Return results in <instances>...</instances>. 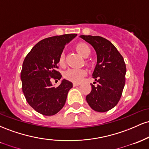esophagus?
I'll return each instance as SVG.
<instances>
[{
	"label": "esophagus",
	"mask_w": 149,
	"mask_h": 149,
	"mask_svg": "<svg viewBox=\"0 0 149 149\" xmlns=\"http://www.w3.org/2000/svg\"><path fill=\"white\" fill-rule=\"evenodd\" d=\"M73 86H74V87H76V86H78V85H80V83H73Z\"/></svg>",
	"instance_id": "1"
}]
</instances>
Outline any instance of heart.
<instances>
[{
  "label": "heart",
  "instance_id": "1",
  "mask_svg": "<svg viewBox=\"0 0 149 149\" xmlns=\"http://www.w3.org/2000/svg\"><path fill=\"white\" fill-rule=\"evenodd\" d=\"M76 50L83 56V57H88L91 53V49L85 42L78 43L76 47ZM65 64V55L64 53H61L59 58V66H64ZM87 74L86 70L83 69H69L64 73V76L67 80L74 82L80 83L83 79L85 75Z\"/></svg>",
  "mask_w": 149,
  "mask_h": 149
}]
</instances>
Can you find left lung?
<instances>
[{
	"mask_svg": "<svg viewBox=\"0 0 149 149\" xmlns=\"http://www.w3.org/2000/svg\"><path fill=\"white\" fill-rule=\"evenodd\" d=\"M80 37L94 47L97 57L92 77L99 84L96 87L91 84L92 90L86 96L87 102L95 111H108L118 103L125 84L123 57L115 46L103 37L85 35Z\"/></svg>",
	"mask_w": 149,
	"mask_h": 149,
	"instance_id": "8db88e82",
	"label": "left lung"
}]
</instances>
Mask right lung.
Instances as JSON below:
<instances>
[{"mask_svg":"<svg viewBox=\"0 0 149 149\" xmlns=\"http://www.w3.org/2000/svg\"><path fill=\"white\" fill-rule=\"evenodd\" d=\"M77 34H64L39 41L29 52L22 65L21 80L26 100L35 111L44 116H53L64 107L73 83L61 80L57 88L51 78L60 80L57 64L65 45Z\"/></svg>","mask_w":149,"mask_h":149,"instance_id":"1","label":"right lung"}]
</instances>
